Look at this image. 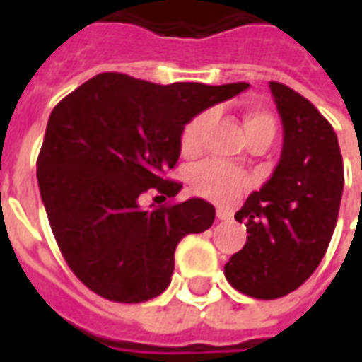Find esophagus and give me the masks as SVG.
Instances as JSON below:
<instances>
[{"label": "esophagus", "mask_w": 362, "mask_h": 362, "mask_svg": "<svg viewBox=\"0 0 362 362\" xmlns=\"http://www.w3.org/2000/svg\"><path fill=\"white\" fill-rule=\"evenodd\" d=\"M217 219L219 221H230L233 219V213L225 209V207H217Z\"/></svg>", "instance_id": "obj_1"}]
</instances>
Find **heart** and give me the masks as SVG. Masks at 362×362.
Instances as JSON below:
<instances>
[{
	"instance_id": "obj_1",
	"label": "heart",
	"mask_w": 362,
	"mask_h": 362,
	"mask_svg": "<svg viewBox=\"0 0 362 362\" xmlns=\"http://www.w3.org/2000/svg\"><path fill=\"white\" fill-rule=\"evenodd\" d=\"M211 122L213 112H202L186 124L180 139V147L184 155L192 157L202 149L204 135L207 132V127L211 126ZM243 122L248 141L258 139V137H266V139L272 141L273 135H275V122H273L272 114H267L262 108H246ZM189 186L197 196L207 197V199H213V202H221V204H228L248 188V178L244 174L236 173L235 168H230V166L211 160V163H204V165L196 166L192 170Z\"/></svg>"
}]
</instances>
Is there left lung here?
Instances as JSON below:
<instances>
[{"instance_id":"left-lung-1","label":"left lung","mask_w":362,"mask_h":362,"mask_svg":"<svg viewBox=\"0 0 362 362\" xmlns=\"http://www.w3.org/2000/svg\"><path fill=\"white\" fill-rule=\"evenodd\" d=\"M283 147L269 180L235 219L246 244L225 266L227 281L254 298H279L310 277L334 235L343 194V158L334 127L283 83H269Z\"/></svg>"}]
</instances>
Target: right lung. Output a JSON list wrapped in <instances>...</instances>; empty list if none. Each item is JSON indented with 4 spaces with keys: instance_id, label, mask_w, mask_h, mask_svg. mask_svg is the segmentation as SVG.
<instances>
[{
    "instance_id": "obj_1",
    "label": "right lung",
    "mask_w": 362,
    "mask_h": 362,
    "mask_svg": "<svg viewBox=\"0 0 362 362\" xmlns=\"http://www.w3.org/2000/svg\"><path fill=\"white\" fill-rule=\"evenodd\" d=\"M248 87L100 74L52 110L36 163L38 188L67 266L90 291L143 303L170 285L176 246L211 227L215 207L189 197L143 209L139 197L147 189L168 197L180 192L165 173L180 158L186 124Z\"/></svg>"
}]
</instances>
